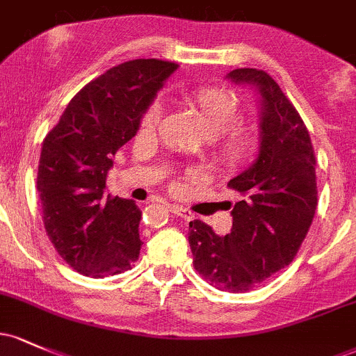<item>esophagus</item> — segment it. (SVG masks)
<instances>
[{
    "label": "esophagus",
    "instance_id": "esophagus-1",
    "mask_svg": "<svg viewBox=\"0 0 356 356\" xmlns=\"http://www.w3.org/2000/svg\"><path fill=\"white\" fill-rule=\"evenodd\" d=\"M169 209H170V213H174L175 216H181L182 220H184V221H191V220H194V214L191 213L189 209H186L184 206L170 204V206H169Z\"/></svg>",
    "mask_w": 356,
    "mask_h": 356
}]
</instances>
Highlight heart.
I'll list each match as a JSON object with an SVG mask.
<instances>
[{"mask_svg":"<svg viewBox=\"0 0 356 356\" xmlns=\"http://www.w3.org/2000/svg\"><path fill=\"white\" fill-rule=\"evenodd\" d=\"M187 101L201 113L206 130L214 138L213 159L221 170L236 172L253 159L257 138L252 131L236 127L240 121V97L225 86H199L186 92ZM162 108L152 103L140 120V131L150 134L157 128Z\"/></svg>","mask_w":356,"mask_h":356,"instance_id":"obj_1","label":"heart"}]
</instances>
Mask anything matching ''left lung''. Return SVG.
Masks as SVG:
<instances>
[{
  "instance_id": "1",
  "label": "left lung",
  "mask_w": 356,
  "mask_h": 356,
  "mask_svg": "<svg viewBox=\"0 0 356 356\" xmlns=\"http://www.w3.org/2000/svg\"><path fill=\"white\" fill-rule=\"evenodd\" d=\"M228 77L259 89L260 154L228 182L241 196L232 211V233L218 236L204 221L194 220L189 245L194 268L206 282L220 291L247 292L298 255L318 206L316 155L298 109L265 70L235 69Z\"/></svg>"
}]
</instances>
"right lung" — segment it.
<instances>
[{"label": "right lung", "instance_id": "obj_1", "mask_svg": "<svg viewBox=\"0 0 356 356\" xmlns=\"http://www.w3.org/2000/svg\"><path fill=\"white\" fill-rule=\"evenodd\" d=\"M177 64L135 58L108 69L69 101L45 136L37 191L49 240L74 270L103 279L138 260L142 211L106 194L116 150L134 138L140 120Z\"/></svg>", "mask_w": 356, "mask_h": 356}]
</instances>
